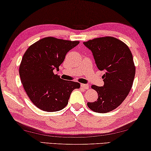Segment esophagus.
Segmentation results:
<instances>
[{"label":"esophagus","mask_w":151,"mask_h":151,"mask_svg":"<svg viewBox=\"0 0 151 151\" xmlns=\"http://www.w3.org/2000/svg\"><path fill=\"white\" fill-rule=\"evenodd\" d=\"M80 86H81V87L83 88V89H89V85H87V84H81Z\"/></svg>","instance_id":"34e87169"}]
</instances>
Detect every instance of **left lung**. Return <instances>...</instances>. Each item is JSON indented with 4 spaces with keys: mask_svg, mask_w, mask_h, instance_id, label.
I'll return each instance as SVG.
<instances>
[{
    "mask_svg": "<svg viewBox=\"0 0 151 151\" xmlns=\"http://www.w3.org/2000/svg\"><path fill=\"white\" fill-rule=\"evenodd\" d=\"M92 52L98 68L105 71L102 76L103 87L93 85L98 99L87 103L90 109L98 113H107L118 107L132 88L135 66L130 48L122 41L113 37H103L83 42Z\"/></svg>",
    "mask_w": 151,
    "mask_h": 151,
    "instance_id": "left-lung-1",
    "label": "left lung"
}]
</instances>
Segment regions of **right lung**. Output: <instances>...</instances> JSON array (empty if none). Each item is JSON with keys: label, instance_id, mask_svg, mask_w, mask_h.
<instances>
[{"label": "right lung", "instance_id": "obj_1", "mask_svg": "<svg viewBox=\"0 0 151 151\" xmlns=\"http://www.w3.org/2000/svg\"><path fill=\"white\" fill-rule=\"evenodd\" d=\"M48 37L31 45L23 55L19 66L21 81L35 106L43 111H57L68 104L72 91L80 83L62 80L55 74L70 50L79 44Z\"/></svg>", "mask_w": 151, "mask_h": 151}]
</instances>
